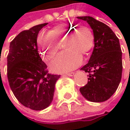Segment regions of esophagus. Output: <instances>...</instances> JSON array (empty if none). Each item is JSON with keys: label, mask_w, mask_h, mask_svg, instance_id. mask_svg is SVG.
<instances>
[{"label": "esophagus", "mask_w": 130, "mask_h": 130, "mask_svg": "<svg viewBox=\"0 0 130 130\" xmlns=\"http://www.w3.org/2000/svg\"><path fill=\"white\" fill-rule=\"evenodd\" d=\"M74 74V72H71V73H67V74H65L64 75L69 76H73Z\"/></svg>", "instance_id": "1"}]
</instances>
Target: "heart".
I'll use <instances>...</instances> for the list:
<instances>
[{"label": "heart", "instance_id": "obj_1", "mask_svg": "<svg viewBox=\"0 0 130 130\" xmlns=\"http://www.w3.org/2000/svg\"><path fill=\"white\" fill-rule=\"evenodd\" d=\"M63 43L66 51L58 55L51 63V69L56 72L71 71L79 67L82 61L81 55L87 54L94 46V36L88 27L77 28L71 23L57 26L48 34L39 36L41 57L46 61H51Z\"/></svg>", "mask_w": 130, "mask_h": 130}]
</instances>
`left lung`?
Returning a JSON list of instances; mask_svg holds the SVG:
<instances>
[{
	"label": "left lung",
	"mask_w": 130,
	"mask_h": 130,
	"mask_svg": "<svg viewBox=\"0 0 130 130\" xmlns=\"http://www.w3.org/2000/svg\"><path fill=\"white\" fill-rule=\"evenodd\" d=\"M77 18L89 24L94 36V47L90 59L81 70L89 73L87 84L80 88L87 100L102 102L112 96L120 83L122 73V51L119 39L104 23L91 16Z\"/></svg>",
	"instance_id": "obj_1"
}]
</instances>
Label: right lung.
Instances as JSON below:
<instances>
[{"mask_svg":"<svg viewBox=\"0 0 130 130\" xmlns=\"http://www.w3.org/2000/svg\"><path fill=\"white\" fill-rule=\"evenodd\" d=\"M47 23L21 31L10 42L7 56V76L15 98L23 106L42 110L51 103L60 75L48 73L38 51L37 37Z\"/></svg>","mask_w":130,"mask_h":130,"instance_id":"1","label":"right lung"}]
</instances>
